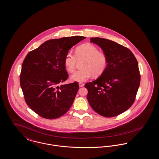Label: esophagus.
I'll use <instances>...</instances> for the list:
<instances>
[{
	"label": "esophagus",
	"instance_id": "obj_1",
	"mask_svg": "<svg viewBox=\"0 0 159 159\" xmlns=\"http://www.w3.org/2000/svg\"><path fill=\"white\" fill-rule=\"evenodd\" d=\"M79 85L80 87H83V86H84V84L82 83V82H79Z\"/></svg>",
	"mask_w": 159,
	"mask_h": 159
}]
</instances>
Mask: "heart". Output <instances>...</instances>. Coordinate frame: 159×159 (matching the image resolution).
Masks as SVG:
<instances>
[{
    "mask_svg": "<svg viewBox=\"0 0 159 159\" xmlns=\"http://www.w3.org/2000/svg\"><path fill=\"white\" fill-rule=\"evenodd\" d=\"M82 59H84L82 65L83 68L71 75V81L82 82L93 75L99 76L104 73L108 65V58L104 53L100 52L93 44L85 43L76 48L75 54L71 51L66 53L64 59L65 66L68 71L73 72L77 61Z\"/></svg>",
    "mask_w": 159,
    "mask_h": 159,
    "instance_id": "obj_1",
    "label": "heart"
}]
</instances>
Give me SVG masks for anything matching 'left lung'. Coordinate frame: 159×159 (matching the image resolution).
Wrapping results in <instances>:
<instances>
[{
  "label": "left lung",
  "mask_w": 159,
  "mask_h": 159,
  "mask_svg": "<svg viewBox=\"0 0 159 159\" xmlns=\"http://www.w3.org/2000/svg\"><path fill=\"white\" fill-rule=\"evenodd\" d=\"M90 40L102 49L108 65L96 80L85 85L88 101L98 114L117 116L134 102L140 82L138 62L129 49L115 42L100 37H92Z\"/></svg>",
  "instance_id": "8db88e82"
}]
</instances>
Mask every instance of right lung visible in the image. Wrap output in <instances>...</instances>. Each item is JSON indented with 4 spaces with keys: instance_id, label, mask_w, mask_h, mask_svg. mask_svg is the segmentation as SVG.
Returning a JSON list of instances; mask_svg holds the SVG:
<instances>
[{
    "instance_id": "right-lung-1",
    "label": "right lung",
    "mask_w": 159,
    "mask_h": 159,
    "mask_svg": "<svg viewBox=\"0 0 159 159\" xmlns=\"http://www.w3.org/2000/svg\"><path fill=\"white\" fill-rule=\"evenodd\" d=\"M85 37H66L45 42L28 53L20 84L29 107L42 117L57 119L71 108L79 90L77 82L59 85L68 77L64 65L66 53Z\"/></svg>"
}]
</instances>
